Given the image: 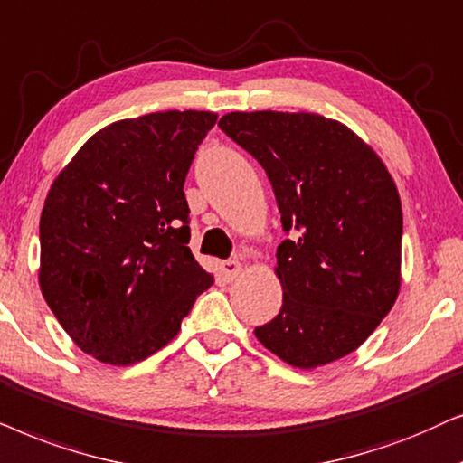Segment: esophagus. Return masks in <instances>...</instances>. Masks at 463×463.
<instances>
[{"instance_id":"obj_1","label":"esophagus","mask_w":463,"mask_h":463,"mask_svg":"<svg viewBox=\"0 0 463 463\" xmlns=\"http://www.w3.org/2000/svg\"><path fill=\"white\" fill-rule=\"evenodd\" d=\"M220 270H222V275H224V279L232 281L243 273V264L239 260H226V262L220 264Z\"/></svg>"}]
</instances>
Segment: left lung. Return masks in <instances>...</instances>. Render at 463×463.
<instances>
[{
    "label": "left lung",
    "mask_w": 463,
    "mask_h": 463,
    "mask_svg": "<svg viewBox=\"0 0 463 463\" xmlns=\"http://www.w3.org/2000/svg\"><path fill=\"white\" fill-rule=\"evenodd\" d=\"M218 127L273 186L283 231L275 275L283 305L254 335L294 368L355 351L400 292L402 205L377 152L343 122L313 112H231Z\"/></svg>",
    "instance_id": "obj_1"
}]
</instances>
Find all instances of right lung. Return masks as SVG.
I'll return each instance as SVG.
<instances>
[{"label": "right lung", "instance_id": "obj_1", "mask_svg": "<svg viewBox=\"0 0 463 463\" xmlns=\"http://www.w3.org/2000/svg\"><path fill=\"white\" fill-rule=\"evenodd\" d=\"M218 114L169 109L97 131L48 190L38 281L84 354L131 366L174 341L213 283L188 248L184 180Z\"/></svg>", "mask_w": 463, "mask_h": 463}]
</instances>
